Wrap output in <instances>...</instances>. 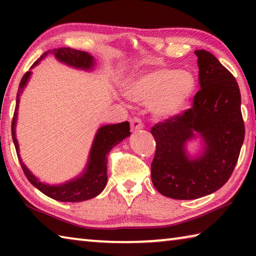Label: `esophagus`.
I'll list each match as a JSON object with an SVG mask.
<instances>
[{
    "label": "esophagus",
    "instance_id": "obj_1",
    "mask_svg": "<svg viewBox=\"0 0 256 256\" xmlns=\"http://www.w3.org/2000/svg\"><path fill=\"white\" fill-rule=\"evenodd\" d=\"M130 123H131V125H132V128H142V123H141V120H138V118H131L130 120Z\"/></svg>",
    "mask_w": 256,
    "mask_h": 256
}]
</instances>
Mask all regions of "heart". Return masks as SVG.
Segmentation results:
<instances>
[{
	"mask_svg": "<svg viewBox=\"0 0 256 256\" xmlns=\"http://www.w3.org/2000/svg\"><path fill=\"white\" fill-rule=\"evenodd\" d=\"M162 104L164 105H166V106H172L174 105V102L176 100L175 99V97L174 96H172V94H162Z\"/></svg>",
	"mask_w": 256,
	"mask_h": 256,
	"instance_id": "1",
	"label": "heart"
}]
</instances>
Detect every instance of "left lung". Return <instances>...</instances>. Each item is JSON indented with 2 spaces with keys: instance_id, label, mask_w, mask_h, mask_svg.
<instances>
[{
  "instance_id": "obj_1",
  "label": "left lung",
  "mask_w": 256,
  "mask_h": 256,
  "mask_svg": "<svg viewBox=\"0 0 256 256\" xmlns=\"http://www.w3.org/2000/svg\"><path fill=\"white\" fill-rule=\"evenodd\" d=\"M47 56H54V58L60 60V63L66 64L71 68H79V70L92 71L94 70L96 60L92 55L84 50H78L70 47H60V48H54L52 50H47L42 54L36 62H34L30 70L26 73L20 81L18 94H16V110L12 118V140L16 146V154L21 164V168L24 172L26 177L32 183L34 188H38L45 196L54 198L56 201L60 202H80L86 201L89 198L97 196L102 190L105 188L107 183V157L106 156L110 152L112 146L120 144V141L124 140L125 138L130 136V130L126 128L124 131V124H110V125H102L98 128L96 136L94 138L92 149H90L88 162L79 175L73 177L64 183L60 184H47L45 182H42L37 176L32 174V172L26 166L20 156L19 144L16 140V120H18V110L20 104V96L22 94L24 89L27 86L28 81L32 76V70L38 66L42 60ZM124 134H123L122 133Z\"/></svg>"
}]
</instances>
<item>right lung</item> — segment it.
Masks as SVG:
<instances>
[{
	"instance_id": "add662e5",
	"label": "right lung",
	"mask_w": 256,
	"mask_h": 256,
	"mask_svg": "<svg viewBox=\"0 0 256 256\" xmlns=\"http://www.w3.org/2000/svg\"><path fill=\"white\" fill-rule=\"evenodd\" d=\"M194 53L200 90L192 108L151 130L156 140L151 180L160 194L176 200H193L222 188L232 174L245 136L235 78L209 52ZM196 132L205 146L192 160L184 144Z\"/></svg>"
}]
</instances>
